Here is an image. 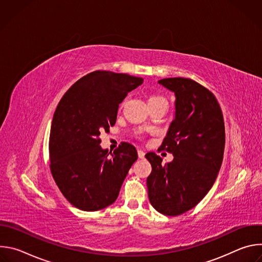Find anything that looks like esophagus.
<instances>
[{"label":"esophagus","mask_w":262,"mask_h":262,"mask_svg":"<svg viewBox=\"0 0 262 262\" xmlns=\"http://www.w3.org/2000/svg\"><path fill=\"white\" fill-rule=\"evenodd\" d=\"M138 157L140 159H143L145 157V152L143 150H141V149H140V150H138Z\"/></svg>","instance_id":"esophagus-1"}]
</instances>
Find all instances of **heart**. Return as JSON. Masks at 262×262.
Listing matches in <instances>:
<instances>
[{
	"instance_id": "obj_1",
	"label": "heart",
	"mask_w": 262,
	"mask_h": 262,
	"mask_svg": "<svg viewBox=\"0 0 262 262\" xmlns=\"http://www.w3.org/2000/svg\"><path fill=\"white\" fill-rule=\"evenodd\" d=\"M149 103H166V104H168L167 99H166L164 96H162V95H157V94L151 95L150 97H149V99H148V104H149Z\"/></svg>"
}]
</instances>
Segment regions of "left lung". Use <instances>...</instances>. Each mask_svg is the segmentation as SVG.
Wrapping results in <instances>:
<instances>
[{
	"mask_svg": "<svg viewBox=\"0 0 262 262\" xmlns=\"http://www.w3.org/2000/svg\"><path fill=\"white\" fill-rule=\"evenodd\" d=\"M159 83L175 93V119L161 149L171 163L146 154L152 171L147 177L151 205L165 215L195 207L208 193L220 171L225 148V124L215 96L192 79L168 78Z\"/></svg>",
	"mask_w": 262,
	"mask_h": 262,
	"instance_id": "obj_1",
	"label": "left lung"
}]
</instances>
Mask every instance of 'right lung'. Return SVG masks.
I'll use <instances>...</instances> for the list:
<instances>
[{
  "label": "right lung",
  "instance_id": "1",
  "mask_svg": "<svg viewBox=\"0 0 262 262\" xmlns=\"http://www.w3.org/2000/svg\"><path fill=\"white\" fill-rule=\"evenodd\" d=\"M143 83L126 73L96 70L74 83L57 105L50 133V169L73 206L95 211L114 203L138 159L122 142L113 154L100 147V133L117 119L119 103Z\"/></svg>",
  "mask_w": 262,
  "mask_h": 262
}]
</instances>
